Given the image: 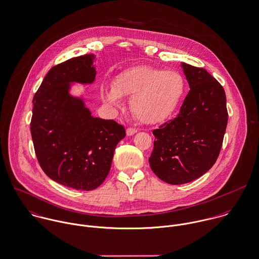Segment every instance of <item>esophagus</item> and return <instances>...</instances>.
<instances>
[{"instance_id": "obj_1", "label": "esophagus", "mask_w": 259, "mask_h": 259, "mask_svg": "<svg viewBox=\"0 0 259 259\" xmlns=\"http://www.w3.org/2000/svg\"><path fill=\"white\" fill-rule=\"evenodd\" d=\"M136 132H137V129H135V128H128V129L126 130L127 136H132V135H134Z\"/></svg>"}]
</instances>
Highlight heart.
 <instances>
[{
    "mask_svg": "<svg viewBox=\"0 0 259 259\" xmlns=\"http://www.w3.org/2000/svg\"><path fill=\"white\" fill-rule=\"evenodd\" d=\"M185 90V79L176 70L136 66L119 73L101 93L106 102L115 106L120 97H131L132 114L145 124H156L174 113Z\"/></svg>",
    "mask_w": 259,
    "mask_h": 259,
    "instance_id": "obj_1",
    "label": "heart"
}]
</instances>
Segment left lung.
<instances>
[{
    "instance_id": "left-lung-1",
    "label": "left lung",
    "mask_w": 259,
    "mask_h": 259,
    "mask_svg": "<svg viewBox=\"0 0 259 259\" xmlns=\"http://www.w3.org/2000/svg\"><path fill=\"white\" fill-rule=\"evenodd\" d=\"M190 91L173 120L153 130L152 171L166 183L191 182L214 165L220 153L228 113L223 87L205 69L181 64Z\"/></svg>"
}]
</instances>
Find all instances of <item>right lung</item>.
Here are the masks:
<instances>
[{
	"instance_id": "obj_1",
	"label": "right lung",
	"mask_w": 259,
	"mask_h": 259,
	"mask_svg": "<svg viewBox=\"0 0 259 259\" xmlns=\"http://www.w3.org/2000/svg\"><path fill=\"white\" fill-rule=\"evenodd\" d=\"M95 56L69 59L54 66L33 99L31 134L39 164L54 181L77 190H93L107 177L125 128L93 117L71 83L91 84Z\"/></svg>"
}]
</instances>
